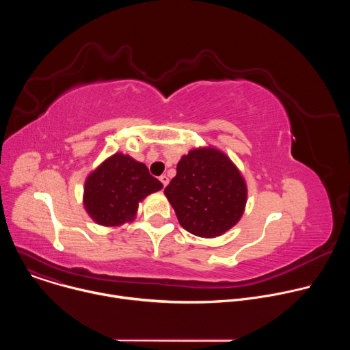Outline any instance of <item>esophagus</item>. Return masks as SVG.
<instances>
[{
    "instance_id": "esophagus-1",
    "label": "esophagus",
    "mask_w": 350,
    "mask_h": 350,
    "mask_svg": "<svg viewBox=\"0 0 350 350\" xmlns=\"http://www.w3.org/2000/svg\"><path fill=\"white\" fill-rule=\"evenodd\" d=\"M159 180H161V183L163 184V187H166V185L169 184V177H167L166 174H162V176L159 177Z\"/></svg>"
}]
</instances>
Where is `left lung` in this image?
Wrapping results in <instances>:
<instances>
[{
    "label": "left lung",
    "instance_id": "left-lung-1",
    "mask_svg": "<svg viewBox=\"0 0 350 350\" xmlns=\"http://www.w3.org/2000/svg\"><path fill=\"white\" fill-rule=\"evenodd\" d=\"M165 195L187 231L212 238L224 234L241 219L246 185L224 154L205 148L181 158Z\"/></svg>",
    "mask_w": 350,
    "mask_h": 350
}]
</instances>
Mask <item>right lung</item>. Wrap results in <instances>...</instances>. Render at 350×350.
I'll return each instance as SVG.
<instances>
[{
  "label": "right lung",
  "mask_w": 350,
  "mask_h": 350,
  "mask_svg": "<svg viewBox=\"0 0 350 350\" xmlns=\"http://www.w3.org/2000/svg\"><path fill=\"white\" fill-rule=\"evenodd\" d=\"M162 187L144 163L115 154L88 176L84 206L98 224L120 226L134 219L139 201Z\"/></svg>",
  "instance_id": "right-lung-1"
}]
</instances>
